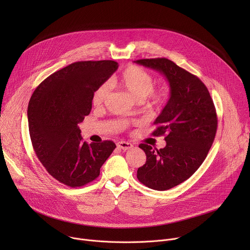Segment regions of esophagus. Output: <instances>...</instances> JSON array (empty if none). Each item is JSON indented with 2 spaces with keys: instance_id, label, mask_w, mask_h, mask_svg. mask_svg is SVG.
<instances>
[{
  "instance_id": "34e87169",
  "label": "esophagus",
  "mask_w": 250,
  "mask_h": 250,
  "mask_svg": "<svg viewBox=\"0 0 250 250\" xmlns=\"http://www.w3.org/2000/svg\"><path fill=\"white\" fill-rule=\"evenodd\" d=\"M117 146L123 150H127L133 147V146L130 144V142H126V141H119L117 144Z\"/></svg>"
}]
</instances>
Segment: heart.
Returning <instances> with one entry per match:
<instances>
[{"label":"heart","instance_id":"1","mask_svg":"<svg viewBox=\"0 0 250 250\" xmlns=\"http://www.w3.org/2000/svg\"><path fill=\"white\" fill-rule=\"evenodd\" d=\"M110 83L112 86L126 92L134 100L139 102L142 108L147 110L159 106L166 96V91L163 87H153L154 79L148 71L136 65L127 66L120 74L114 76ZM108 95V85L102 84L99 86L92 96L93 105L96 108H101Z\"/></svg>","mask_w":250,"mask_h":250}]
</instances>
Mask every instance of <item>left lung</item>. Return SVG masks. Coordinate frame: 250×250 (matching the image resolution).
I'll list each match as a JSON object with an SVG mask.
<instances>
[{"instance_id": "8db88e82", "label": "left lung", "mask_w": 250, "mask_h": 250, "mask_svg": "<svg viewBox=\"0 0 250 250\" xmlns=\"http://www.w3.org/2000/svg\"><path fill=\"white\" fill-rule=\"evenodd\" d=\"M134 62L159 71L170 85V99L152 132L165 135L166 146L157 149L140 144L146 162L137 169L140 183L165 191L186 181L206 159L218 128L217 112L206 85L173 61L163 57Z\"/></svg>"}]
</instances>
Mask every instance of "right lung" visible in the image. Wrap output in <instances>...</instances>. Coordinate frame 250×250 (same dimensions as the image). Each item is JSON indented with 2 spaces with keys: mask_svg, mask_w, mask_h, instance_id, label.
I'll use <instances>...</instances> for the list:
<instances>
[{
  "mask_svg": "<svg viewBox=\"0 0 250 250\" xmlns=\"http://www.w3.org/2000/svg\"><path fill=\"white\" fill-rule=\"evenodd\" d=\"M113 60L78 61L48 76L34 90L27 106L33 150L58 182L82 187L100 175L115 142L87 144L78 124L92 110L95 90L118 69Z\"/></svg>",
  "mask_w": 250,
  "mask_h": 250,
  "instance_id": "right-lung-1",
  "label": "right lung"
}]
</instances>
